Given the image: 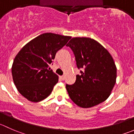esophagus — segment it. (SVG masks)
Instances as JSON below:
<instances>
[{"label":"esophagus","mask_w":134,"mask_h":134,"mask_svg":"<svg viewBox=\"0 0 134 134\" xmlns=\"http://www.w3.org/2000/svg\"><path fill=\"white\" fill-rule=\"evenodd\" d=\"M59 77H60L61 80H63L65 79V76H60Z\"/></svg>","instance_id":"esophagus-1"}]
</instances>
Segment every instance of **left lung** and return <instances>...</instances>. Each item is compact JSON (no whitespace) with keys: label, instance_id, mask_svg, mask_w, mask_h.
I'll list each match as a JSON object with an SVG mask.
<instances>
[{"label":"left lung","instance_id":"1","mask_svg":"<svg viewBox=\"0 0 134 134\" xmlns=\"http://www.w3.org/2000/svg\"><path fill=\"white\" fill-rule=\"evenodd\" d=\"M73 52L80 75L66 84L70 98L79 107L90 108L105 101L116 83V67L110 53L90 38L75 37L67 44Z\"/></svg>","mask_w":134,"mask_h":134}]
</instances>
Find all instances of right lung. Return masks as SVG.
<instances>
[{
    "mask_svg": "<svg viewBox=\"0 0 134 134\" xmlns=\"http://www.w3.org/2000/svg\"><path fill=\"white\" fill-rule=\"evenodd\" d=\"M71 38L44 33L26 44L15 57L12 67L13 80L18 92L29 101L39 102L52 93L58 76L49 65Z\"/></svg>",
    "mask_w": 134,
    "mask_h": 134,
    "instance_id": "add662e5",
    "label": "right lung"
}]
</instances>
